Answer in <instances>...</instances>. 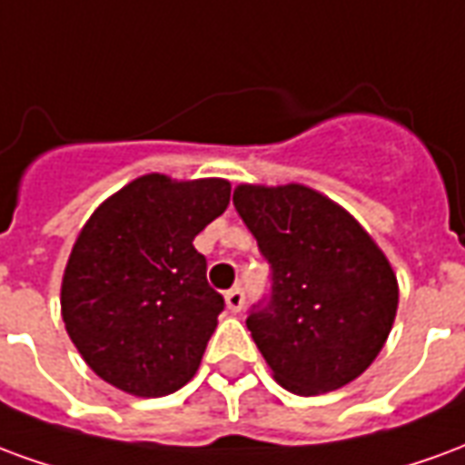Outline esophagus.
Returning <instances> with one entry per match:
<instances>
[{
	"instance_id": "esophagus-1",
	"label": "esophagus",
	"mask_w": 465,
	"mask_h": 465,
	"mask_svg": "<svg viewBox=\"0 0 465 465\" xmlns=\"http://www.w3.org/2000/svg\"><path fill=\"white\" fill-rule=\"evenodd\" d=\"M223 302H226V309H229V312L239 313L243 309V302H246V296H243L242 289H232V292H226Z\"/></svg>"
}]
</instances>
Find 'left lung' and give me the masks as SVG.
<instances>
[{
	"instance_id": "8db88e82",
	"label": "left lung",
	"mask_w": 465,
	"mask_h": 465,
	"mask_svg": "<svg viewBox=\"0 0 465 465\" xmlns=\"http://www.w3.org/2000/svg\"><path fill=\"white\" fill-rule=\"evenodd\" d=\"M233 206L272 263V296L246 326L273 379L299 396L359 379L399 309L386 253L343 206L303 183H239Z\"/></svg>"
}]
</instances>
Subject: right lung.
<instances>
[{
  "label": "right lung",
  "instance_id": "right-lung-1",
  "mask_svg": "<svg viewBox=\"0 0 465 465\" xmlns=\"http://www.w3.org/2000/svg\"><path fill=\"white\" fill-rule=\"evenodd\" d=\"M229 199L226 179L143 173L82 226L62 279V319L99 379L142 399L193 379L223 312L193 239Z\"/></svg>",
  "mask_w": 465,
  "mask_h": 465
}]
</instances>
